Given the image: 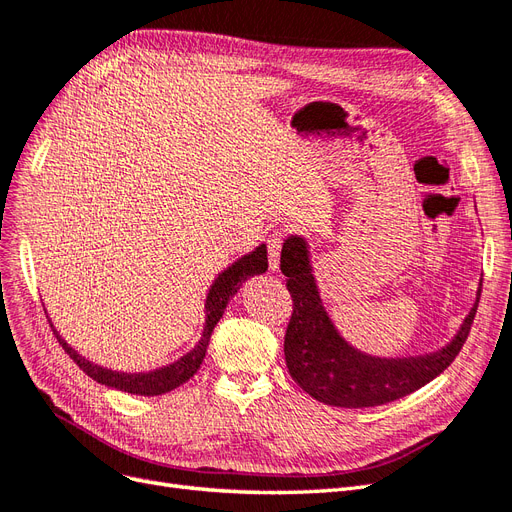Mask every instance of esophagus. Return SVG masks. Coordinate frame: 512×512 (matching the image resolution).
Listing matches in <instances>:
<instances>
[{
  "instance_id": "obj_1",
  "label": "esophagus",
  "mask_w": 512,
  "mask_h": 512,
  "mask_svg": "<svg viewBox=\"0 0 512 512\" xmlns=\"http://www.w3.org/2000/svg\"><path fill=\"white\" fill-rule=\"evenodd\" d=\"M281 239H284V235H281V231H275L269 239V267L271 271H277L279 269V256H281Z\"/></svg>"
}]
</instances>
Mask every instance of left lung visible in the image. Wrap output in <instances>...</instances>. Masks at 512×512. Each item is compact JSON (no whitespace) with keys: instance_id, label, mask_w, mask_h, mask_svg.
<instances>
[{"instance_id":"obj_1","label":"left lung","mask_w":512,"mask_h":512,"mask_svg":"<svg viewBox=\"0 0 512 512\" xmlns=\"http://www.w3.org/2000/svg\"><path fill=\"white\" fill-rule=\"evenodd\" d=\"M281 273L288 277L286 286L294 301L284 341L290 375L311 398L343 409L379 407L436 379L466 343L481 296L479 290L477 301L447 345L430 354L381 358L345 341L330 320L303 235L286 237L281 248Z\"/></svg>"}]
</instances>
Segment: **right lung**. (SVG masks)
Here are the masks:
<instances>
[{"label":"right lung","mask_w":512,"mask_h":512,"mask_svg":"<svg viewBox=\"0 0 512 512\" xmlns=\"http://www.w3.org/2000/svg\"><path fill=\"white\" fill-rule=\"evenodd\" d=\"M267 269H269L267 243H260L258 248H254L250 254H243L233 264H228V267L222 273H218V277L214 281H211V286L207 290V296H205V324H203V332H201L199 343L192 347L190 351H186V354L180 356L178 360H173L165 366L152 368V370H142V373H125V370H112L108 366H101V364H95L88 358H84L78 349H74L61 337L59 330L55 328V324H52L48 311H46V317H48L52 332L57 334V339L69 354V358H72L88 377H93L101 385L114 387V390L127 392V394L161 396V394H167V392L175 390V387H180L182 383H186L192 375L197 373L205 354H207L211 332H214L216 324L220 322V317H222L226 305L231 303V298L245 284V279H250L254 275H262Z\"/></svg>","instance_id":"add662e5"}]
</instances>
